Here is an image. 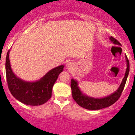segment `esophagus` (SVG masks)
Returning a JSON list of instances; mask_svg holds the SVG:
<instances>
[{"label":"esophagus","instance_id":"obj_1","mask_svg":"<svg viewBox=\"0 0 135 135\" xmlns=\"http://www.w3.org/2000/svg\"><path fill=\"white\" fill-rule=\"evenodd\" d=\"M72 66H73V62H68L66 63V67L69 69V68H71Z\"/></svg>","mask_w":135,"mask_h":135}]
</instances>
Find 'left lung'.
<instances>
[{
  "mask_svg": "<svg viewBox=\"0 0 135 135\" xmlns=\"http://www.w3.org/2000/svg\"><path fill=\"white\" fill-rule=\"evenodd\" d=\"M109 40L114 45L120 46V42L113 36H110ZM125 59L126 62H127V69H126L124 76L120 83V86L115 92L109 94L108 96L104 97L94 98L87 96L81 91L79 86V83H78L77 80L76 79H72L70 87H71L73 97L74 100L76 101V103L81 107L85 108L88 110H100V109L110 107V105L114 104L121 95V93L124 89V85H125L126 81H127V77H128V73H129V62H128L126 55Z\"/></svg>",
  "mask_w": 135,
  "mask_h": 135,
  "instance_id": "1",
  "label": "left lung"
}]
</instances>
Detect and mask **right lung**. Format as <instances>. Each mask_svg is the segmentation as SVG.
<instances>
[{
	"mask_svg": "<svg viewBox=\"0 0 135 135\" xmlns=\"http://www.w3.org/2000/svg\"><path fill=\"white\" fill-rule=\"evenodd\" d=\"M9 52L10 50L7 52L5 68L7 84L12 96L27 105L38 106L47 102L52 95V86L65 66L60 65L51 69L36 81H26L18 77L12 71Z\"/></svg>",
	"mask_w": 135,
	"mask_h": 135,
	"instance_id": "right-lung-1",
	"label": "right lung"
}]
</instances>
